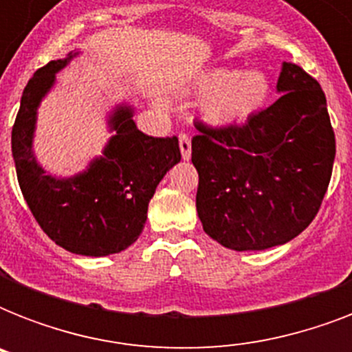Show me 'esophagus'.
I'll list each match as a JSON object with an SVG mask.
<instances>
[{
    "label": "esophagus",
    "mask_w": 352,
    "mask_h": 352,
    "mask_svg": "<svg viewBox=\"0 0 352 352\" xmlns=\"http://www.w3.org/2000/svg\"><path fill=\"white\" fill-rule=\"evenodd\" d=\"M179 146H181L182 159L190 160V157H192V142H190V137H188L186 133L179 135Z\"/></svg>",
    "instance_id": "34e87169"
}]
</instances>
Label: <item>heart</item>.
Instances as JSON below:
<instances>
[{"label":"heart","mask_w":352,"mask_h":352,"mask_svg":"<svg viewBox=\"0 0 352 352\" xmlns=\"http://www.w3.org/2000/svg\"><path fill=\"white\" fill-rule=\"evenodd\" d=\"M192 93L204 98L201 115L208 126L230 129L243 126L265 109L272 85L261 69L212 67L195 78Z\"/></svg>","instance_id":"b5f03b06"}]
</instances>
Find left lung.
<instances>
[{
  "label": "left lung",
  "mask_w": 352,
  "mask_h": 352,
  "mask_svg": "<svg viewBox=\"0 0 352 352\" xmlns=\"http://www.w3.org/2000/svg\"><path fill=\"white\" fill-rule=\"evenodd\" d=\"M272 106L245 126L192 138L204 232L232 250H267L316 217L333 173L336 140L325 93L300 65L283 62Z\"/></svg>",
  "instance_id": "obj_1"
}]
</instances>
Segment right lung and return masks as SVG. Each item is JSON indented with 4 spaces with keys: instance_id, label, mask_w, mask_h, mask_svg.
<instances>
[{
    "instance_id": "add662e5",
    "label": "right lung",
    "mask_w": 352,
    "mask_h": 352,
    "mask_svg": "<svg viewBox=\"0 0 352 352\" xmlns=\"http://www.w3.org/2000/svg\"><path fill=\"white\" fill-rule=\"evenodd\" d=\"M78 52L38 69L21 95L12 127V157L30 212L56 245L80 256L102 257L133 245L148 219V204L162 177L181 160L177 137L144 135L133 107L118 104L107 118L113 137L100 157L73 177H54L36 160L38 107Z\"/></svg>"
}]
</instances>
